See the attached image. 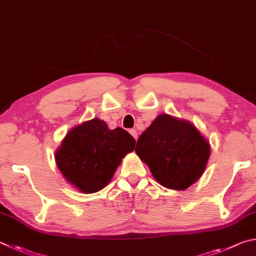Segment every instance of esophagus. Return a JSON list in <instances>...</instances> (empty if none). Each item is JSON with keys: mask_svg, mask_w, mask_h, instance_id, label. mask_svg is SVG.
Listing matches in <instances>:
<instances>
[{"mask_svg": "<svg viewBox=\"0 0 256 256\" xmlns=\"http://www.w3.org/2000/svg\"><path fill=\"white\" fill-rule=\"evenodd\" d=\"M130 132V134H132V137H134V138H135V140H137V138H138V134H137V130H136V129H132V130H130V132Z\"/></svg>", "mask_w": 256, "mask_h": 256, "instance_id": "34e87169", "label": "esophagus"}]
</instances>
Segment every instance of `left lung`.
I'll return each mask as SVG.
<instances>
[{
    "mask_svg": "<svg viewBox=\"0 0 256 256\" xmlns=\"http://www.w3.org/2000/svg\"><path fill=\"white\" fill-rule=\"evenodd\" d=\"M135 152L160 186L184 190L204 174L210 145L189 121L164 114L138 138Z\"/></svg>",
    "mask_w": 256,
    "mask_h": 256,
    "instance_id": "1",
    "label": "left lung"
}]
</instances>
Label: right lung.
Wrapping results in <instances>:
<instances>
[{"instance_id": "1", "label": "right lung", "mask_w": 256, "mask_h": 256, "mask_svg": "<svg viewBox=\"0 0 256 256\" xmlns=\"http://www.w3.org/2000/svg\"><path fill=\"white\" fill-rule=\"evenodd\" d=\"M136 140L122 128L114 130L94 118L67 132L55 160L67 182L83 194H94L111 181L121 160L135 150Z\"/></svg>"}]
</instances>
